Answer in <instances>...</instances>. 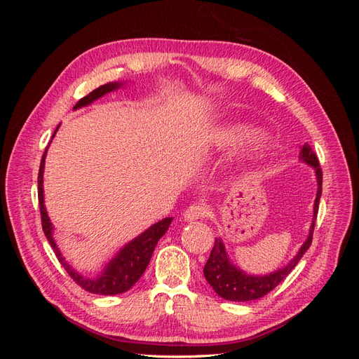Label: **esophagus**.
<instances>
[{
    "instance_id": "obj_1",
    "label": "esophagus",
    "mask_w": 359,
    "mask_h": 359,
    "mask_svg": "<svg viewBox=\"0 0 359 359\" xmlns=\"http://www.w3.org/2000/svg\"><path fill=\"white\" fill-rule=\"evenodd\" d=\"M208 214V210H206V206L202 203H193L190 205L189 208L184 211V220L187 222H194V220H199L203 219V217Z\"/></svg>"
}]
</instances>
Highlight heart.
<instances>
[{"label": "heart", "mask_w": 359, "mask_h": 359, "mask_svg": "<svg viewBox=\"0 0 359 359\" xmlns=\"http://www.w3.org/2000/svg\"><path fill=\"white\" fill-rule=\"evenodd\" d=\"M256 135L255 127L248 124H229L222 127L219 132L215 133L214 140L217 145L220 147H232L247 142L248 139H252ZM268 153V144L265 140L260 139L255 147V154L265 156Z\"/></svg>", "instance_id": "1"}]
</instances>
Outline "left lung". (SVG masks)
<instances>
[{"mask_svg": "<svg viewBox=\"0 0 359 359\" xmlns=\"http://www.w3.org/2000/svg\"><path fill=\"white\" fill-rule=\"evenodd\" d=\"M299 158L316 170V178H318V193H316V201H314L313 222H311L310 233L307 236L306 243L301 245L297 256L293 257L285 268L274 271V273H271L268 276H250V274H245L240 268H236L231 262L229 257H227L224 244L222 243L220 238H215L211 255L208 260H206V265L203 268V276L219 297L227 301H240V302L253 301V299L265 297L268 292L277 287L281 281L290 274V271L297 266L304 253H306L309 247L311 245L313 231H314V224H316V215H318L319 201L322 194V169L319 165L318 156L314 154V151L310 148L309 144H304L301 147Z\"/></svg>", "mask_w": 359, "mask_h": 359, "instance_id": "left-lung-1", "label": "left lung"}]
</instances>
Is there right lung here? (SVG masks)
I'll return each instance as SVG.
<instances>
[{
    "label": "right lung",
    "mask_w": 359,
    "mask_h": 359,
    "mask_svg": "<svg viewBox=\"0 0 359 359\" xmlns=\"http://www.w3.org/2000/svg\"><path fill=\"white\" fill-rule=\"evenodd\" d=\"M121 85H123L121 82H109V83H104V85L99 86V88H95L88 95L82 97V99L74 104L73 109H79V107H82V106L93 103L94 100L100 99V97H103L104 94L111 93L114 90H118ZM57 130H58V127H57ZM57 130L53 132V136H55ZM46 151H48V148L45 149V153H43V157L40 161L39 178H37L39 206H40L43 232H45L50 247L53 248V252H55L60 264L64 266V269L67 271V274L76 281V283H78L86 292L95 293V295H118V293L127 292L145 273V269L149 264L151 256H153V252H154L158 240L166 233V231L169 229V224L173 219L172 217H166V219H163L158 223L151 226L149 229H147L144 233H140L137 238H135L132 243H128L127 245H124L121 250H119L118 255L111 260L109 264L106 265L103 273L99 277L85 278L79 273H76V271L66 262V260H64L55 241H53V236H52L53 227H52L50 219L48 217V212L45 208V201H43V172H45Z\"/></svg>",
    "instance_id": "add662e5"
}]
</instances>
